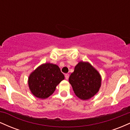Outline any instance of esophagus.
Returning a JSON list of instances; mask_svg holds the SVG:
<instances>
[{"mask_svg":"<svg viewBox=\"0 0 130 130\" xmlns=\"http://www.w3.org/2000/svg\"><path fill=\"white\" fill-rule=\"evenodd\" d=\"M65 79H68V77H69V74H65Z\"/></svg>","mask_w":130,"mask_h":130,"instance_id":"obj_1","label":"esophagus"}]
</instances>
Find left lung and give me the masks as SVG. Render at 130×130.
<instances>
[{
    "mask_svg": "<svg viewBox=\"0 0 130 130\" xmlns=\"http://www.w3.org/2000/svg\"><path fill=\"white\" fill-rule=\"evenodd\" d=\"M69 83L78 98L87 100L93 97L101 87V77L89 62H79L70 76Z\"/></svg>",
    "mask_w": 130,
    "mask_h": 130,
    "instance_id": "1",
    "label": "left lung"
}]
</instances>
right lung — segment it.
<instances>
[{"instance_id": "1", "label": "right lung", "mask_w": 130, "mask_h": 130, "mask_svg": "<svg viewBox=\"0 0 130 130\" xmlns=\"http://www.w3.org/2000/svg\"><path fill=\"white\" fill-rule=\"evenodd\" d=\"M64 79L63 74L57 65L46 63L30 74L28 84L34 96L45 99L54 93L56 86Z\"/></svg>"}]
</instances>
